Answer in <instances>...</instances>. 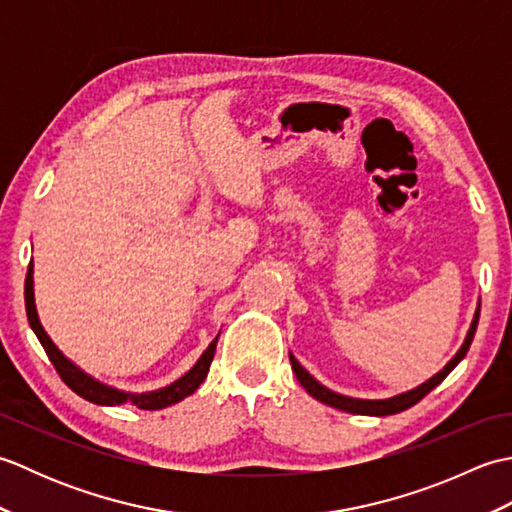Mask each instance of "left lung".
<instances>
[{
    "label": "left lung",
    "mask_w": 512,
    "mask_h": 512,
    "mask_svg": "<svg viewBox=\"0 0 512 512\" xmlns=\"http://www.w3.org/2000/svg\"><path fill=\"white\" fill-rule=\"evenodd\" d=\"M477 321H480V308H477V312H475L471 330H469V334H466V341L460 347V352L451 358L442 372H438L436 376L429 378L427 383H422L420 387L407 391V394H400V396L387 398V400H358V398H347V396H341V394H334V391H330L328 387H323L321 383H317V380H314L306 372V369L299 365V361L292 354H290V365H292V372H295L297 380L303 385V389H306L312 398L321 400L323 405H330L334 409H341V411H347V413H361V416H391V413H400V411H405V409L416 405V402H420L424 396L429 394L431 389H436L442 383V380L453 372V367L462 361L466 352H469L471 341H473L475 330H477Z\"/></svg>",
    "instance_id": "1"
}]
</instances>
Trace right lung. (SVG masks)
I'll return each mask as SVG.
<instances>
[{
    "mask_svg": "<svg viewBox=\"0 0 512 512\" xmlns=\"http://www.w3.org/2000/svg\"><path fill=\"white\" fill-rule=\"evenodd\" d=\"M24 295H26V314H28V323L30 328L35 330L39 343L43 345V350H46L50 363L57 369V374L61 376V380L65 385H68L74 394H79L81 398L94 402V405H107V407H116V405H123V402H132L138 409H162V407H169V405H176V402L184 400L187 396H191L195 389L202 385V380L206 378V372H209L211 361H213V354H215V343L217 339L206 347V352L200 356V361L193 365L191 372L184 374L182 378H178L176 383L165 387V389H158V391H149V394H138V396H129L125 391H118L112 389L107 385H101L99 380L90 378L88 374H83L79 367H74L68 358H65L54 343L50 341V336L43 332L39 317H37V310H35V297H32V264L28 266V275H26V288H24Z\"/></svg>",
    "mask_w": 512,
    "mask_h": 512,
    "instance_id": "obj_1",
    "label": "right lung"
}]
</instances>
